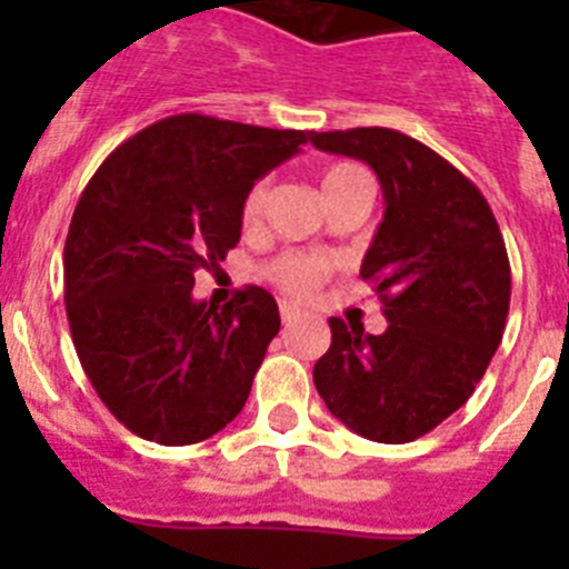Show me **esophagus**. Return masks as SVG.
I'll use <instances>...</instances> for the list:
<instances>
[{"instance_id":"esophagus-1","label":"esophagus","mask_w":569,"mask_h":569,"mask_svg":"<svg viewBox=\"0 0 569 569\" xmlns=\"http://www.w3.org/2000/svg\"><path fill=\"white\" fill-rule=\"evenodd\" d=\"M279 313H281V321H284V325H290V321L299 319V310H296L293 305H290V301H281Z\"/></svg>"}]
</instances>
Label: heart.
Returning a JSON list of instances; mask_svg holds the SVG:
<instances>
[{
  "instance_id": "1",
  "label": "heart",
  "mask_w": 569,
  "mask_h": 569,
  "mask_svg": "<svg viewBox=\"0 0 569 569\" xmlns=\"http://www.w3.org/2000/svg\"><path fill=\"white\" fill-rule=\"evenodd\" d=\"M359 182H370L365 168L359 164H333V168L325 170L321 176V188H325V196H336L341 190L353 188ZM268 204V179H259L253 188L244 193V202H241V222L256 224L259 222L261 210ZM333 270V261L328 256H316V253H284L279 259H273L268 264V279L273 281L281 293L293 296V299H308L319 290V284L330 276Z\"/></svg>"
}]
</instances>
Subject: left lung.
<instances>
[{
  "label": "left lung",
  "instance_id": "1",
  "mask_svg": "<svg viewBox=\"0 0 569 569\" xmlns=\"http://www.w3.org/2000/svg\"><path fill=\"white\" fill-rule=\"evenodd\" d=\"M310 142L370 164L387 204L361 261L387 330L330 319L316 390L353 433L405 445L470 399L499 347L510 310L505 236L481 190L413 136L353 128Z\"/></svg>",
  "mask_w": 569,
  "mask_h": 569
}]
</instances>
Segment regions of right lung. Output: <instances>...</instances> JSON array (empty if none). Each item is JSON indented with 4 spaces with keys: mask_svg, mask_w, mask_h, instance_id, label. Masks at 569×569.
<instances>
[{
    "mask_svg": "<svg viewBox=\"0 0 569 569\" xmlns=\"http://www.w3.org/2000/svg\"><path fill=\"white\" fill-rule=\"evenodd\" d=\"M305 142L308 130L168 116L119 144L79 196L64 310L84 376L130 433L196 445L241 413L279 308L253 284L222 308L196 301V273L236 248L244 193Z\"/></svg>",
    "mask_w": 569,
    "mask_h": 569,
    "instance_id": "right-lung-1",
    "label": "right lung"
}]
</instances>
